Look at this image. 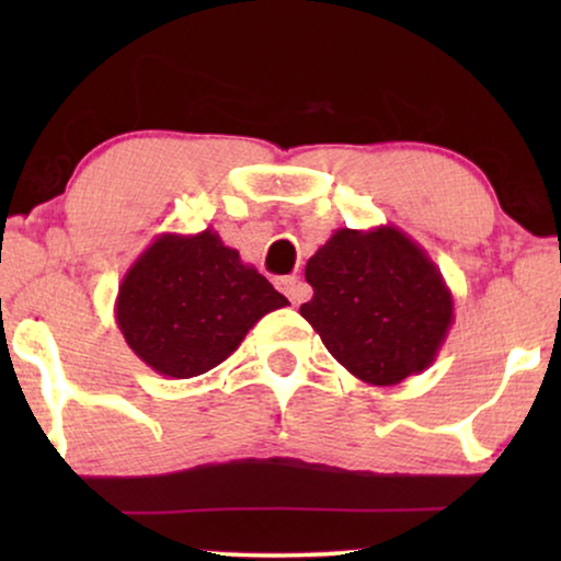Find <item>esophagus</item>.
I'll return each mask as SVG.
<instances>
[{
  "mask_svg": "<svg viewBox=\"0 0 561 561\" xmlns=\"http://www.w3.org/2000/svg\"><path fill=\"white\" fill-rule=\"evenodd\" d=\"M280 290L290 298V304H304L306 298H309V286L301 278H296V275H288V278H280Z\"/></svg>",
  "mask_w": 561,
  "mask_h": 561,
  "instance_id": "34e87169",
  "label": "esophagus"
}]
</instances>
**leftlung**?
Wrapping results in <instances>:
<instances>
[{
    "label": "left lung",
    "instance_id": "8db88e82",
    "mask_svg": "<svg viewBox=\"0 0 561 561\" xmlns=\"http://www.w3.org/2000/svg\"><path fill=\"white\" fill-rule=\"evenodd\" d=\"M301 317L336 363L370 386L424 373L455 321V298L419 242L393 225L336 229L306 263Z\"/></svg>",
    "mask_w": 561,
    "mask_h": 561
}]
</instances>
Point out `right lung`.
<instances>
[{"label": "right lung", "mask_w": 561, "mask_h": 561, "mask_svg": "<svg viewBox=\"0 0 561 561\" xmlns=\"http://www.w3.org/2000/svg\"><path fill=\"white\" fill-rule=\"evenodd\" d=\"M288 306L214 229L160 234L119 283L114 319L129 350L165 378H196L232 355L265 313Z\"/></svg>", "instance_id": "1"}]
</instances>
